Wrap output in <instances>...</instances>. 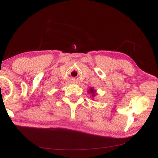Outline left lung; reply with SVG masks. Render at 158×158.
Wrapping results in <instances>:
<instances>
[{"mask_svg": "<svg viewBox=\"0 0 158 158\" xmlns=\"http://www.w3.org/2000/svg\"><path fill=\"white\" fill-rule=\"evenodd\" d=\"M90 89V92H91L92 94H93V95H92V96H94L95 95V92H94V90L92 88H91V89Z\"/></svg>", "mask_w": 158, "mask_h": 158, "instance_id": "left-lung-1", "label": "left lung"}]
</instances>
